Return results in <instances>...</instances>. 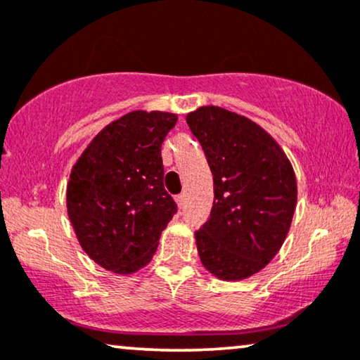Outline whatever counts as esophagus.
Listing matches in <instances>:
<instances>
[{
  "label": "esophagus",
  "instance_id": "esophagus-1",
  "mask_svg": "<svg viewBox=\"0 0 360 360\" xmlns=\"http://www.w3.org/2000/svg\"><path fill=\"white\" fill-rule=\"evenodd\" d=\"M185 197H186L185 193H180V195H176V202H179V205H184V202H185Z\"/></svg>",
  "mask_w": 360,
  "mask_h": 360
}]
</instances>
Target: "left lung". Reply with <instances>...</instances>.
Listing matches in <instances>:
<instances>
[{
    "mask_svg": "<svg viewBox=\"0 0 360 360\" xmlns=\"http://www.w3.org/2000/svg\"><path fill=\"white\" fill-rule=\"evenodd\" d=\"M213 175V208L195 231L200 259L217 278H250L274 258L296 208L297 186L284 152L258 124L221 107L186 115Z\"/></svg>",
    "mask_w": 360,
    "mask_h": 360,
    "instance_id": "8db88e82",
    "label": "left lung"
}]
</instances>
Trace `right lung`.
Masks as SVG:
<instances>
[{
  "label": "right lung",
  "mask_w": 360,
  "mask_h": 360,
  "mask_svg": "<svg viewBox=\"0 0 360 360\" xmlns=\"http://www.w3.org/2000/svg\"><path fill=\"white\" fill-rule=\"evenodd\" d=\"M175 124L169 112H129L102 129L74 165L69 220L82 250L109 271L146 266L179 212L163 186L162 163V143Z\"/></svg>",
  "instance_id": "1"
}]
</instances>
